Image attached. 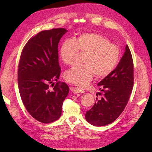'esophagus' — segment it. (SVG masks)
Masks as SVG:
<instances>
[{
  "label": "esophagus",
  "instance_id": "obj_1",
  "mask_svg": "<svg viewBox=\"0 0 152 152\" xmlns=\"http://www.w3.org/2000/svg\"><path fill=\"white\" fill-rule=\"evenodd\" d=\"M73 93H84L85 91L83 89H80L78 87H76L75 88H73Z\"/></svg>",
  "mask_w": 152,
  "mask_h": 152
}]
</instances>
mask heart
Returning a JSON list of instances; mask_svg holds the SVG:
<instances>
[{"instance_id":"b5f03b06","label":"heart","mask_w":152,"mask_h":152,"mask_svg":"<svg viewBox=\"0 0 152 152\" xmlns=\"http://www.w3.org/2000/svg\"><path fill=\"white\" fill-rule=\"evenodd\" d=\"M79 50L86 52L82 65H76L66 70L64 78L67 82L85 87L95 74L102 78L110 74L118 64L119 51L115 45L102 35L83 33L78 37L63 42L59 50L61 61L67 65H72Z\"/></svg>"}]
</instances>
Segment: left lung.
<instances>
[{
    "instance_id": "obj_1",
    "label": "left lung",
    "mask_w": 152,
    "mask_h": 152,
    "mask_svg": "<svg viewBox=\"0 0 152 152\" xmlns=\"http://www.w3.org/2000/svg\"><path fill=\"white\" fill-rule=\"evenodd\" d=\"M133 61L131 51L126 45L124 56L117 67L102 80L97 86L102 92L101 99L86 112L87 121L96 127L114 121L124 111L133 87Z\"/></svg>"
}]
</instances>
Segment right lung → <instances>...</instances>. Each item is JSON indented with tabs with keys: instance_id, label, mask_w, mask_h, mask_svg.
I'll use <instances>...</instances> for the list:
<instances>
[{
	"instance_id": "add662e5",
	"label": "right lung",
	"mask_w": 152,
	"mask_h": 152,
	"mask_svg": "<svg viewBox=\"0 0 152 152\" xmlns=\"http://www.w3.org/2000/svg\"><path fill=\"white\" fill-rule=\"evenodd\" d=\"M66 32L63 28L40 32L25 44L19 59L18 81L22 102L32 117L44 124L60 118L69 92L67 84L58 82V44ZM54 81L58 82L56 85Z\"/></svg>"
}]
</instances>
